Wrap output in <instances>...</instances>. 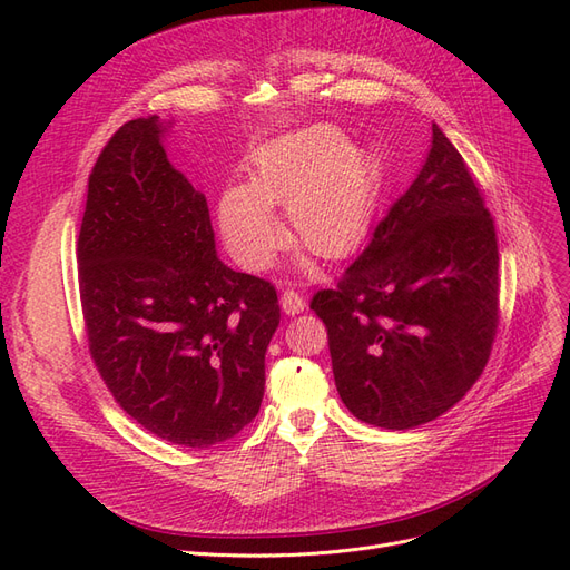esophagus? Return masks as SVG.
Returning a JSON list of instances; mask_svg holds the SVG:
<instances>
[{
	"mask_svg": "<svg viewBox=\"0 0 570 570\" xmlns=\"http://www.w3.org/2000/svg\"><path fill=\"white\" fill-rule=\"evenodd\" d=\"M281 306H283V312L287 316H297V314H302L304 308H306V302H304V297L299 295V292L285 289L283 297H281Z\"/></svg>",
	"mask_w": 570,
	"mask_h": 570,
	"instance_id": "obj_1",
	"label": "esophagus"
}]
</instances>
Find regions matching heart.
Returning <instances> with one entry per match:
<instances>
[{"label": "heart", "instance_id": "b5f03b06", "mask_svg": "<svg viewBox=\"0 0 570 570\" xmlns=\"http://www.w3.org/2000/svg\"><path fill=\"white\" fill-rule=\"evenodd\" d=\"M377 204L371 154L335 126H308L256 149L247 185L220 193L216 218L223 243L247 271L271 264L285 209L292 237L316 256L340 258L366 237Z\"/></svg>", "mask_w": 570, "mask_h": 570}]
</instances>
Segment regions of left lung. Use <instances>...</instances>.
Wrapping results in <instances>:
<instances>
[{"instance_id":"1","label":"left lung","mask_w":570,"mask_h":570,"mask_svg":"<svg viewBox=\"0 0 570 570\" xmlns=\"http://www.w3.org/2000/svg\"><path fill=\"white\" fill-rule=\"evenodd\" d=\"M497 302L492 218L461 154L433 124L416 178L337 287L312 299L340 400L385 430L435 421L485 368Z\"/></svg>"}]
</instances>
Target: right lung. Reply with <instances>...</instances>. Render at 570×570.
<instances>
[{
	"label": "right lung",
	"instance_id": "add662e5",
	"mask_svg": "<svg viewBox=\"0 0 570 570\" xmlns=\"http://www.w3.org/2000/svg\"><path fill=\"white\" fill-rule=\"evenodd\" d=\"M170 126L128 120L99 154L78 235L80 302L120 409L204 450L258 413L281 308L271 283L218 258L206 197L166 157Z\"/></svg>",
	"mask_w": 570,
	"mask_h": 570
}]
</instances>
